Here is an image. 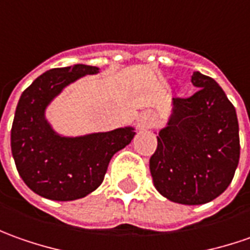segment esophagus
Listing matches in <instances>:
<instances>
[{
  "instance_id": "esophagus-1",
  "label": "esophagus",
  "mask_w": 250,
  "mask_h": 250,
  "mask_svg": "<svg viewBox=\"0 0 250 250\" xmlns=\"http://www.w3.org/2000/svg\"><path fill=\"white\" fill-rule=\"evenodd\" d=\"M137 125L140 130H148L153 125V116H152L149 112H142L141 115L138 116V122Z\"/></svg>"
}]
</instances>
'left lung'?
Returning <instances> with one entry per match:
<instances>
[{
    "mask_svg": "<svg viewBox=\"0 0 250 250\" xmlns=\"http://www.w3.org/2000/svg\"><path fill=\"white\" fill-rule=\"evenodd\" d=\"M191 82L199 90L189 98L171 99L149 168L155 188L168 201L203 205L232 181L239 162V127L235 108L217 83L199 72Z\"/></svg>",
    "mask_w": 250,
    "mask_h": 250,
    "instance_id": "left-lung-1",
    "label": "left lung"
}]
</instances>
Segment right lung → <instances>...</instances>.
Here are the masks:
<instances>
[{
  "label": "right lung",
  "instance_id": "1",
  "mask_svg": "<svg viewBox=\"0 0 250 250\" xmlns=\"http://www.w3.org/2000/svg\"><path fill=\"white\" fill-rule=\"evenodd\" d=\"M99 67L73 65L51 69L23 91L18 102L11 149L24 184L51 201L84 198L102 184L112 156L135 135L133 125L105 133L63 135L47 119V109L67 85Z\"/></svg>",
  "mask_w": 250,
  "mask_h": 250
}]
</instances>
